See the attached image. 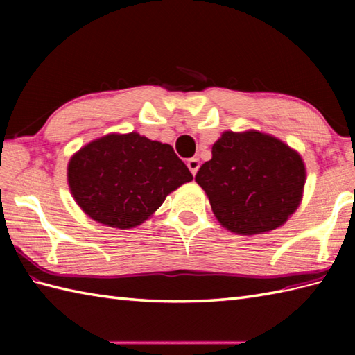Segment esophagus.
<instances>
[{"mask_svg":"<svg viewBox=\"0 0 355 355\" xmlns=\"http://www.w3.org/2000/svg\"><path fill=\"white\" fill-rule=\"evenodd\" d=\"M187 168H189V171L192 172V175H195V173H197L200 169L198 158H191V160H187Z\"/></svg>","mask_w":355,"mask_h":355,"instance_id":"obj_1","label":"esophagus"}]
</instances>
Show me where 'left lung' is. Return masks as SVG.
I'll list each match as a JSON object with an SVG mask.
<instances>
[{"instance_id":"1","label":"left lung","mask_w":355,"mask_h":355,"mask_svg":"<svg viewBox=\"0 0 355 355\" xmlns=\"http://www.w3.org/2000/svg\"><path fill=\"white\" fill-rule=\"evenodd\" d=\"M305 180L297 150L256 130L224 131L195 175L223 227L247 236L285 224L302 201Z\"/></svg>"}]
</instances>
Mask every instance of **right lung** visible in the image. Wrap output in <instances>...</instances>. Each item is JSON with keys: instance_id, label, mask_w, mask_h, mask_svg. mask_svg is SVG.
Wrapping results in <instances>:
<instances>
[{"instance_id": "right-lung-1", "label": "right lung", "mask_w": 355, "mask_h": 355, "mask_svg": "<svg viewBox=\"0 0 355 355\" xmlns=\"http://www.w3.org/2000/svg\"><path fill=\"white\" fill-rule=\"evenodd\" d=\"M69 187L92 220L128 230L155 214L171 192L193 180L168 143L139 132H111L74 153Z\"/></svg>"}]
</instances>
